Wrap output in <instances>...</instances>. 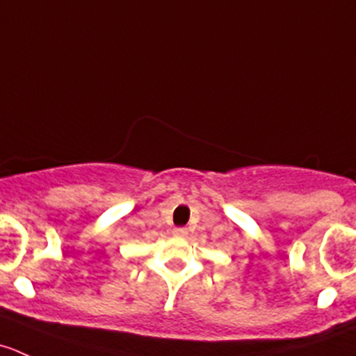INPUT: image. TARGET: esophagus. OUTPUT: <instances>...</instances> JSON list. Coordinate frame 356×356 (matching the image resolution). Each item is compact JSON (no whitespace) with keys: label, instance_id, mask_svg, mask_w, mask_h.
Returning a JSON list of instances; mask_svg holds the SVG:
<instances>
[{"label":"esophagus","instance_id":"obj_1","mask_svg":"<svg viewBox=\"0 0 356 356\" xmlns=\"http://www.w3.org/2000/svg\"><path fill=\"white\" fill-rule=\"evenodd\" d=\"M172 233H174V236H177V238H186V236H188V229H186V227H175V229L172 231Z\"/></svg>","mask_w":356,"mask_h":356}]
</instances>
